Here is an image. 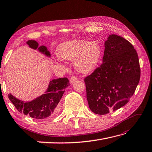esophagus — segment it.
Segmentation results:
<instances>
[{"instance_id":"34e87169","label":"esophagus","mask_w":152,"mask_h":152,"mask_svg":"<svg viewBox=\"0 0 152 152\" xmlns=\"http://www.w3.org/2000/svg\"><path fill=\"white\" fill-rule=\"evenodd\" d=\"M77 77H75V76H72V77H71L70 79H69V81H70V83H73L75 81V80H77Z\"/></svg>"}]
</instances>
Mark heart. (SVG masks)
<instances>
[{
    "label": "heart",
    "mask_w": 152,
    "mask_h": 152,
    "mask_svg": "<svg viewBox=\"0 0 152 152\" xmlns=\"http://www.w3.org/2000/svg\"><path fill=\"white\" fill-rule=\"evenodd\" d=\"M58 56L64 60L74 61L78 72H91L97 67L102 56V48L97 41L74 40L61 43L57 47Z\"/></svg>",
    "instance_id": "obj_1"
}]
</instances>
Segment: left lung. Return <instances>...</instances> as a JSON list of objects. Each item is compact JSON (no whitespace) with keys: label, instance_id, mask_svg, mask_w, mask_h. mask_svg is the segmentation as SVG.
Instances as JSON below:
<instances>
[{"label":"left lung","instance_id":"left-lung-1","mask_svg":"<svg viewBox=\"0 0 152 152\" xmlns=\"http://www.w3.org/2000/svg\"><path fill=\"white\" fill-rule=\"evenodd\" d=\"M100 67L85 78L90 109L104 115L124 106L134 94L140 78L137 52L131 42L117 35L105 42Z\"/></svg>","mask_w":152,"mask_h":152}]
</instances>
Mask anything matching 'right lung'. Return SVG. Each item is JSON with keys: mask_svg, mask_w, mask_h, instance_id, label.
<instances>
[{"mask_svg": "<svg viewBox=\"0 0 152 152\" xmlns=\"http://www.w3.org/2000/svg\"><path fill=\"white\" fill-rule=\"evenodd\" d=\"M27 44L30 48L50 57V54L47 50L46 46H41L38 47V42L33 40H29ZM69 80L66 77L53 79L50 81L47 91L45 94L37 98L31 102L21 101L18 100L13 95L9 94L8 98L18 111L37 119H42L54 115L58 112L59 102L65 92V90L69 86Z\"/></svg>", "mask_w": 152, "mask_h": 152, "instance_id": "1", "label": "right lung"}]
</instances>
